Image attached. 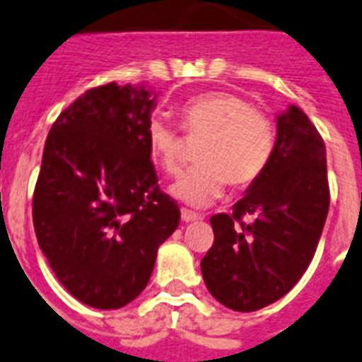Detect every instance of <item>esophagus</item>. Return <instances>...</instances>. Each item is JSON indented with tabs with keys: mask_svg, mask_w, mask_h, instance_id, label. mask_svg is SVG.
Masks as SVG:
<instances>
[{
	"mask_svg": "<svg viewBox=\"0 0 362 362\" xmlns=\"http://www.w3.org/2000/svg\"><path fill=\"white\" fill-rule=\"evenodd\" d=\"M181 219H183L185 223H192V221L201 219V216H199V214H196V212H192V210L181 209Z\"/></svg>",
	"mask_w": 362,
	"mask_h": 362,
	"instance_id": "esophagus-1",
	"label": "esophagus"
}]
</instances>
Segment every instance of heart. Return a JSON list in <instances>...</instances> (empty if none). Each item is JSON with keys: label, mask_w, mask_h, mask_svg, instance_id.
<instances>
[{"label": "heart", "mask_w": 362, "mask_h": 362, "mask_svg": "<svg viewBox=\"0 0 362 362\" xmlns=\"http://www.w3.org/2000/svg\"><path fill=\"white\" fill-rule=\"evenodd\" d=\"M185 132L204 137L197 152L199 166L185 172L170 187L175 199L190 206H209L228 183L246 188L255 183L276 146V129L263 112L232 92H204L179 108ZM148 152L166 174L179 170L181 137L174 127L152 117L146 124Z\"/></svg>", "instance_id": "1"}]
</instances>
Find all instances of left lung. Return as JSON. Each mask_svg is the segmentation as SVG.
Listing matches in <instances>:
<instances>
[{
  "label": "left lung",
  "mask_w": 362,
  "mask_h": 362,
  "mask_svg": "<svg viewBox=\"0 0 362 362\" xmlns=\"http://www.w3.org/2000/svg\"><path fill=\"white\" fill-rule=\"evenodd\" d=\"M330 206L321 134L296 105L277 116L274 153L230 214L210 217L214 245L201 261L209 292L226 308L276 303L308 268ZM255 221L245 223L242 217Z\"/></svg>",
  "instance_id": "left-lung-1"
}]
</instances>
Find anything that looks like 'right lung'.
<instances>
[{"mask_svg": "<svg viewBox=\"0 0 362 362\" xmlns=\"http://www.w3.org/2000/svg\"><path fill=\"white\" fill-rule=\"evenodd\" d=\"M153 107L143 85L95 86L59 114L45 141L32 201L37 245L59 283L92 308L136 299L181 219L150 161Z\"/></svg>", "mask_w": 362, "mask_h": 362, "instance_id": "1", "label": "right lung"}]
</instances>
